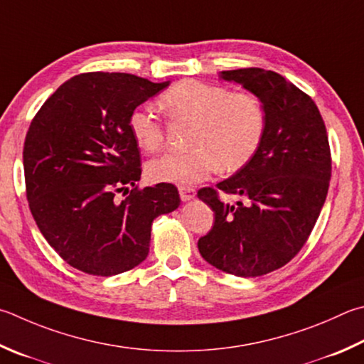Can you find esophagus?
I'll return each instance as SVG.
<instances>
[{"label": "esophagus", "instance_id": "obj_1", "mask_svg": "<svg viewBox=\"0 0 364 364\" xmlns=\"http://www.w3.org/2000/svg\"><path fill=\"white\" fill-rule=\"evenodd\" d=\"M180 197L183 202H188L191 199H194L196 197V189L194 188H189V186H180Z\"/></svg>", "mask_w": 364, "mask_h": 364}]
</instances>
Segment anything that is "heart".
<instances>
[{
    "label": "heart",
    "instance_id": "obj_1",
    "mask_svg": "<svg viewBox=\"0 0 364 364\" xmlns=\"http://www.w3.org/2000/svg\"><path fill=\"white\" fill-rule=\"evenodd\" d=\"M161 105L171 119L194 122L188 140L193 148L151 159L146 175L156 183L193 184L208 178L218 167L232 173L253 159L266 134V111L251 92L183 79L165 92ZM129 130L148 153L164 144V127L149 107L132 111Z\"/></svg>",
    "mask_w": 364,
    "mask_h": 364
}]
</instances>
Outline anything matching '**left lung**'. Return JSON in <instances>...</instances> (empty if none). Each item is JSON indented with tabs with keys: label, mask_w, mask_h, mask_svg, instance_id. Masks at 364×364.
I'll return each instance as SVG.
<instances>
[{
	"label": "left lung",
	"mask_w": 364,
	"mask_h": 364,
	"mask_svg": "<svg viewBox=\"0 0 364 364\" xmlns=\"http://www.w3.org/2000/svg\"><path fill=\"white\" fill-rule=\"evenodd\" d=\"M220 76L259 98L266 134L245 167L218 189H199V199L215 211V224L197 247L223 272L259 277L285 266L306 245L326 200L331 149L315 102L279 73L240 68ZM218 190L241 200L224 203Z\"/></svg>",
	"instance_id": "1"
}]
</instances>
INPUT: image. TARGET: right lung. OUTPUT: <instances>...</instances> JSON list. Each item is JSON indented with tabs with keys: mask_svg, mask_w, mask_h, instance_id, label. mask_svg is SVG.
<instances>
[{
	"mask_svg": "<svg viewBox=\"0 0 364 364\" xmlns=\"http://www.w3.org/2000/svg\"><path fill=\"white\" fill-rule=\"evenodd\" d=\"M167 85L127 73H82L33 117L23 143L30 211L49 245L81 272L111 277L138 266L149 253L154 218L181 202L170 183L138 188L140 149L129 130L132 111Z\"/></svg>",
	"mask_w": 364,
	"mask_h": 364,
	"instance_id": "add662e5",
	"label": "right lung"
}]
</instances>
